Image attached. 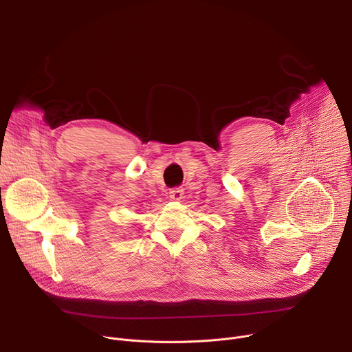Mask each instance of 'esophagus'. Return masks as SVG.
Wrapping results in <instances>:
<instances>
[{"instance_id":"34e87169","label":"esophagus","mask_w":352,"mask_h":352,"mask_svg":"<svg viewBox=\"0 0 352 352\" xmlns=\"http://www.w3.org/2000/svg\"><path fill=\"white\" fill-rule=\"evenodd\" d=\"M182 195H184V190H182V188H173V190L170 191V198L174 199V201L182 199Z\"/></svg>"}]
</instances>
